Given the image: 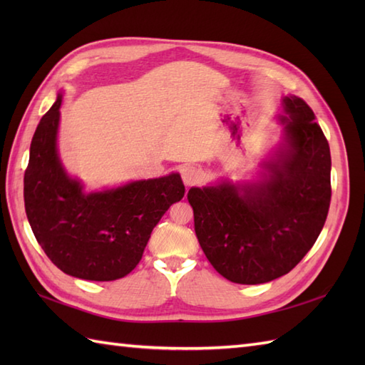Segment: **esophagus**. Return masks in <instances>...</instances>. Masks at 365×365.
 <instances>
[{
  "instance_id": "obj_1",
  "label": "esophagus",
  "mask_w": 365,
  "mask_h": 365,
  "mask_svg": "<svg viewBox=\"0 0 365 365\" xmlns=\"http://www.w3.org/2000/svg\"><path fill=\"white\" fill-rule=\"evenodd\" d=\"M180 174H182V178H183V182H185V185H187V187H192V185L199 183L204 177L202 169H200L196 165L183 166L182 170H180Z\"/></svg>"
}]
</instances>
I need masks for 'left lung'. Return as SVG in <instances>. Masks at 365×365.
<instances>
[{"mask_svg": "<svg viewBox=\"0 0 365 365\" xmlns=\"http://www.w3.org/2000/svg\"><path fill=\"white\" fill-rule=\"evenodd\" d=\"M285 143L271 178L238 192L222 183L191 188L195 230L205 257L235 284H263L289 273L309 252L331 202V152L315 114L285 97Z\"/></svg>", "mask_w": 365, "mask_h": 365, "instance_id": "8db88e82", "label": "left lung"}]
</instances>
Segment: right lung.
<instances>
[{"mask_svg":"<svg viewBox=\"0 0 365 365\" xmlns=\"http://www.w3.org/2000/svg\"><path fill=\"white\" fill-rule=\"evenodd\" d=\"M63 97L34 131L23 178L25 210L37 243L66 274L86 281H115L139 263L153 227L185 196L178 174L84 195L56 153Z\"/></svg>","mask_w":365,"mask_h":365,"instance_id":"obj_1","label":"right lung"}]
</instances>
